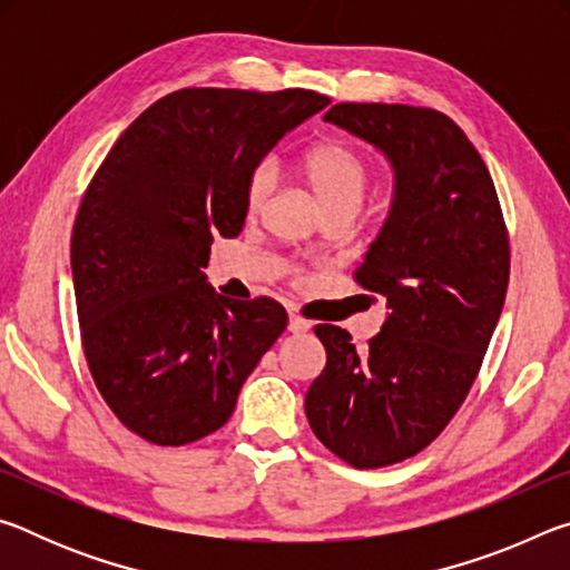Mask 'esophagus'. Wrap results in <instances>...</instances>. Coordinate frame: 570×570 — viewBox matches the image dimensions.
I'll list each match as a JSON object with an SVG mask.
<instances>
[{"mask_svg":"<svg viewBox=\"0 0 570 570\" xmlns=\"http://www.w3.org/2000/svg\"><path fill=\"white\" fill-rule=\"evenodd\" d=\"M288 332L304 334V332H308V322L302 320V316H296V314H288Z\"/></svg>","mask_w":570,"mask_h":570,"instance_id":"1","label":"esophagus"}]
</instances>
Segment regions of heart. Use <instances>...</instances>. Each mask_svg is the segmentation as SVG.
Instances as JSON below:
<instances>
[{
  "mask_svg": "<svg viewBox=\"0 0 570 570\" xmlns=\"http://www.w3.org/2000/svg\"><path fill=\"white\" fill-rule=\"evenodd\" d=\"M298 173L306 186L320 200L324 214L352 210L356 214L370 190V168L352 148L342 142H320L308 148L298 160ZM274 188V166L262 163L256 166L246 183V208L248 214H258Z\"/></svg>",
  "mask_w": 570,
  "mask_h": 570,
  "instance_id": "obj_1",
  "label": "heart"
}]
</instances>
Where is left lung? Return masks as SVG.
<instances>
[{
  "label": "left lung",
  "instance_id": "1",
  "mask_svg": "<svg viewBox=\"0 0 570 570\" xmlns=\"http://www.w3.org/2000/svg\"><path fill=\"white\" fill-rule=\"evenodd\" d=\"M324 120L394 173L390 214L356 268L387 298V320L364 352L342 326H316L326 366L304 410L334 455L384 468L428 448L468 397L503 312L508 234L485 163L448 115L340 102Z\"/></svg>",
  "mask_w": 570,
  "mask_h": 570
}]
</instances>
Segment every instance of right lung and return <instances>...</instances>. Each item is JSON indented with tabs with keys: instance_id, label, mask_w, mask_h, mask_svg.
<instances>
[{
	"instance_id": "1",
	"label": "right lung",
	"mask_w": 570,
	"mask_h": 570,
	"mask_svg": "<svg viewBox=\"0 0 570 570\" xmlns=\"http://www.w3.org/2000/svg\"><path fill=\"white\" fill-rule=\"evenodd\" d=\"M330 98L308 90L170 92L130 122L95 173L72 228L82 346L102 400L156 445L224 428L286 330L272 298L234 302L204 268L214 236L246 220V183Z\"/></svg>"
}]
</instances>
